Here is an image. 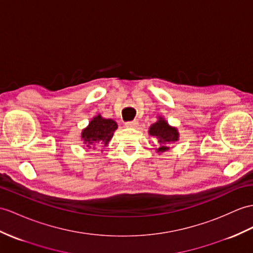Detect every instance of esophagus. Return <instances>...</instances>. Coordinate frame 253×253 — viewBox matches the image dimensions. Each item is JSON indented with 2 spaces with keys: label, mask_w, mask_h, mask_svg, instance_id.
<instances>
[{
  "label": "esophagus",
  "mask_w": 253,
  "mask_h": 253,
  "mask_svg": "<svg viewBox=\"0 0 253 253\" xmlns=\"http://www.w3.org/2000/svg\"><path fill=\"white\" fill-rule=\"evenodd\" d=\"M137 126H138V122L136 120L126 122V126L127 127H137Z\"/></svg>",
  "instance_id": "obj_1"
}]
</instances>
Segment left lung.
<instances>
[{
	"label": "left lung",
	"mask_w": 253,
	"mask_h": 253,
	"mask_svg": "<svg viewBox=\"0 0 253 253\" xmlns=\"http://www.w3.org/2000/svg\"><path fill=\"white\" fill-rule=\"evenodd\" d=\"M149 135L157 137L158 143L160 144L157 152L168 151L169 149V144H173L179 139V133L177 128L170 126L162 117H159L158 121L151 125L149 127Z\"/></svg>",
	"instance_id": "left-lung-1"
}]
</instances>
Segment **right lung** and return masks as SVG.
<instances>
[{"label":"right lung","mask_w":253,"mask_h":253,"mask_svg":"<svg viewBox=\"0 0 253 253\" xmlns=\"http://www.w3.org/2000/svg\"><path fill=\"white\" fill-rule=\"evenodd\" d=\"M118 128L117 122L113 119H105L101 115L95 116L89 122V126L82 132V139L88 148L95 146H107L114 136V132Z\"/></svg>","instance_id":"obj_1"}]
</instances>
